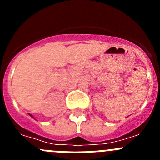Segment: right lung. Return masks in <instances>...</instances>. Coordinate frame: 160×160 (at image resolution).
I'll use <instances>...</instances> for the list:
<instances>
[{"label":"right lung","instance_id":"right-lung-1","mask_svg":"<svg viewBox=\"0 0 160 160\" xmlns=\"http://www.w3.org/2000/svg\"><path fill=\"white\" fill-rule=\"evenodd\" d=\"M29 115H30V116H31V117H32V115H31V114H29Z\"/></svg>","mask_w":160,"mask_h":160}]
</instances>
